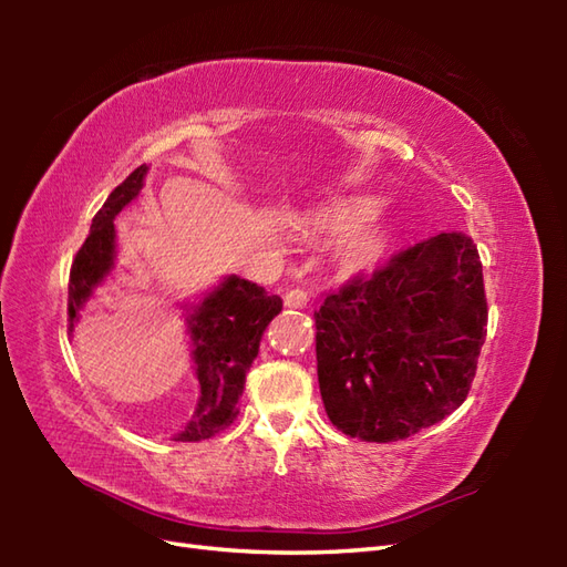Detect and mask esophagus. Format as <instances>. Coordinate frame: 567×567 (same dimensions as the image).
<instances>
[{"instance_id": "esophagus-1", "label": "esophagus", "mask_w": 567, "mask_h": 567, "mask_svg": "<svg viewBox=\"0 0 567 567\" xmlns=\"http://www.w3.org/2000/svg\"><path fill=\"white\" fill-rule=\"evenodd\" d=\"M307 302H309V295L302 290V287H295V290L285 295V307L290 309H305Z\"/></svg>"}]
</instances>
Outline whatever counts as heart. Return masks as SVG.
Returning a JSON list of instances; mask_svg holds the SVG:
<instances>
[{
	"label": "heart",
	"mask_w": 567,
	"mask_h": 567,
	"mask_svg": "<svg viewBox=\"0 0 567 567\" xmlns=\"http://www.w3.org/2000/svg\"><path fill=\"white\" fill-rule=\"evenodd\" d=\"M375 212V202L368 197H351L341 202H331L321 207L315 216V224L331 236L348 234L341 244L343 260L353 268H368L380 258L388 244L384 226L368 216ZM367 224L363 225L362 221Z\"/></svg>",
	"instance_id": "obj_1"
}]
</instances>
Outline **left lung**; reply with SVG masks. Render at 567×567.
<instances>
[{
    "label": "left lung",
    "instance_id": "1",
    "mask_svg": "<svg viewBox=\"0 0 567 567\" xmlns=\"http://www.w3.org/2000/svg\"><path fill=\"white\" fill-rule=\"evenodd\" d=\"M317 372L331 424L390 443L439 424L465 402L487 336L483 262L473 238L414 244L323 299Z\"/></svg>",
    "mask_w": 567,
    "mask_h": 567
}]
</instances>
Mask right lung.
<instances>
[{"label": "right lung", "mask_w": 567, "mask_h": 567, "mask_svg": "<svg viewBox=\"0 0 567 567\" xmlns=\"http://www.w3.org/2000/svg\"><path fill=\"white\" fill-rule=\"evenodd\" d=\"M148 167L138 165L94 214L90 236L84 238L70 268L68 317L70 329L80 319V309L114 268L116 231L114 219L128 202L138 197ZM282 311V299L268 295L265 287L231 275L214 287L189 311L187 331L192 339L195 375L199 380V400L192 421L175 441H204L234 424L238 416V396L244 394L246 372L258 355L262 331Z\"/></svg>", "instance_id": "obj_1"}]
</instances>
